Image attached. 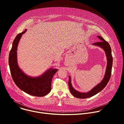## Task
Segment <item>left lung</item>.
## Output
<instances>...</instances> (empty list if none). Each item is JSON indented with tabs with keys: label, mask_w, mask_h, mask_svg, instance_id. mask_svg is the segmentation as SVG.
<instances>
[{
	"label": "left lung",
	"mask_w": 124,
	"mask_h": 124,
	"mask_svg": "<svg viewBox=\"0 0 124 124\" xmlns=\"http://www.w3.org/2000/svg\"><path fill=\"white\" fill-rule=\"evenodd\" d=\"M97 37L99 38L101 41L96 42L93 44V45L100 46L101 48L103 49L105 52L108 62L105 75L103 79L99 84H98L96 86L94 87L91 90L87 93H81L76 90L72 85L71 79H70V77L69 76V80L68 82V84L70 92L71 93V94L74 97L77 98L85 99L91 97L95 95L96 94L101 91L106 86V85H107L108 83V82L111 77L113 59L111 54V49L110 46L108 43L105 41L102 37L100 36H97Z\"/></svg>",
	"instance_id": "obj_1"
}]
</instances>
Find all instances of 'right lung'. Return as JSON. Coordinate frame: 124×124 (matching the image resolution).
I'll return each mask as SVG.
<instances>
[{
	"label": "right lung",
	"mask_w": 124,
	"mask_h": 124,
	"mask_svg": "<svg viewBox=\"0 0 124 124\" xmlns=\"http://www.w3.org/2000/svg\"><path fill=\"white\" fill-rule=\"evenodd\" d=\"M26 31V29L17 34L13 41L9 56L11 74L16 85L22 91L34 96H45L51 91L52 78L58 70L50 69L41 76L33 78L25 75L20 69L17 62V47L22 35Z\"/></svg>",
	"instance_id": "obj_1"
}]
</instances>
